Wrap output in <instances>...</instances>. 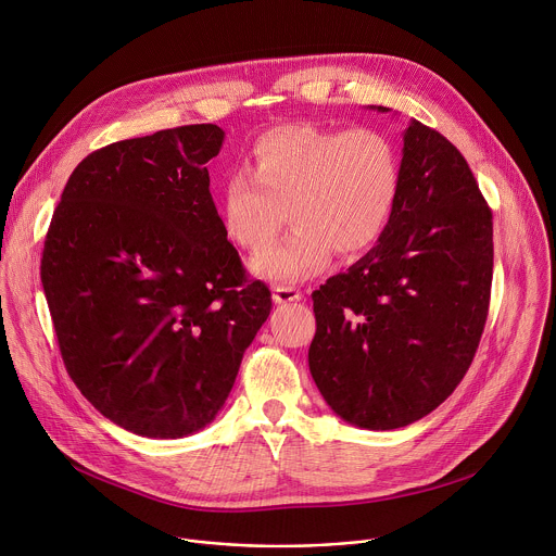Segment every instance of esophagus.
I'll use <instances>...</instances> for the list:
<instances>
[{
    "label": "esophagus",
    "instance_id": "esophagus-1",
    "mask_svg": "<svg viewBox=\"0 0 556 556\" xmlns=\"http://www.w3.org/2000/svg\"><path fill=\"white\" fill-rule=\"evenodd\" d=\"M301 292L292 286H275L273 288V301L275 303H290V301H299Z\"/></svg>",
    "mask_w": 556,
    "mask_h": 556
}]
</instances>
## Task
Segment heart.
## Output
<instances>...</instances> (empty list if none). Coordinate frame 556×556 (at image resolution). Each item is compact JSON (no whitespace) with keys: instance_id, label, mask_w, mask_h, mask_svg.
I'll return each mask as SVG.
<instances>
[{"instance_id":"b5f03b06","label":"heart","mask_w":556,"mask_h":556,"mask_svg":"<svg viewBox=\"0 0 556 556\" xmlns=\"http://www.w3.org/2000/svg\"><path fill=\"white\" fill-rule=\"evenodd\" d=\"M399 193L401 157L382 131L290 123L257 136L244 174L226 180L219 211L226 235L251 253L270 244L288 211L292 230L257 255L251 270L266 281L296 283L321 273L334 249L341 257L371 251Z\"/></svg>"}]
</instances>
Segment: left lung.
<instances>
[{
    "label": "left lung",
    "mask_w": 556,
    "mask_h": 556,
    "mask_svg": "<svg viewBox=\"0 0 556 556\" xmlns=\"http://www.w3.org/2000/svg\"><path fill=\"white\" fill-rule=\"evenodd\" d=\"M403 142L387 230L312 292L309 374L339 418L369 431L448 399L480 345L493 281V213L464 155L414 118Z\"/></svg>",
    "instance_id": "8db88e82"
}]
</instances>
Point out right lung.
I'll list each match as a JSON object with an SVG mask.
<instances>
[{
	"mask_svg": "<svg viewBox=\"0 0 556 556\" xmlns=\"http://www.w3.org/2000/svg\"><path fill=\"white\" fill-rule=\"evenodd\" d=\"M217 125L108 144L72 172L41 283L65 369L114 425L176 440L215 420L273 301L208 191Z\"/></svg>",
	"mask_w": 556,
	"mask_h": 556,
	"instance_id": "1",
	"label": "right lung"
}]
</instances>
